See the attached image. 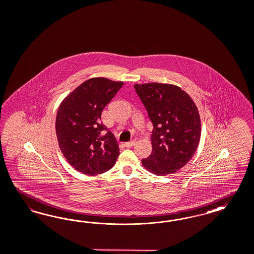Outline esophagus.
Returning <instances> with one entry per match:
<instances>
[{"mask_svg":"<svg viewBox=\"0 0 254 254\" xmlns=\"http://www.w3.org/2000/svg\"><path fill=\"white\" fill-rule=\"evenodd\" d=\"M135 144H136V141H135V140H131V141H129V142H126V143H125V146L127 147V148H130L132 146H134Z\"/></svg>","mask_w":254,"mask_h":254,"instance_id":"34e87169","label":"esophagus"}]
</instances>
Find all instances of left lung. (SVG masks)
I'll return each mask as SVG.
<instances>
[{
    "instance_id": "obj_1",
    "label": "left lung",
    "mask_w": 254,
    "mask_h": 254,
    "mask_svg": "<svg viewBox=\"0 0 254 254\" xmlns=\"http://www.w3.org/2000/svg\"><path fill=\"white\" fill-rule=\"evenodd\" d=\"M153 124L152 154L141 164L152 174L176 173L191 159L201 139V118L191 97L174 84H135Z\"/></svg>"
}]
</instances>
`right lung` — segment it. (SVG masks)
<instances>
[{"mask_svg": "<svg viewBox=\"0 0 254 254\" xmlns=\"http://www.w3.org/2000/svg\"><path fill=\"white\" fill-rule=\"evenodd\" d=\"M124 85L123 81L97 77L82 82L58 108L55 130L64 157L83 175H96L114 167L119 145L101 121L106 105Z\"/></svg>", "mask_w": 254, "mask_h": 254, "instance_id": "1", "label": "right lung"}]
</instances>
